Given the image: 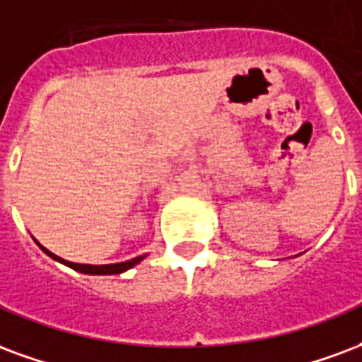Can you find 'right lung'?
<instances>
[{"instance_id":"1","label":"right lung","mask_w":362,"mask_h":362,"mask_svg":"<svg viewBox=\"0 0 362 362\" xmlns=\"http://www.w3.org/2000/svg\"><path fill=\"white\" fill-rule=\"evenodd\" d=\"M40 249L44 251L45 255L52 257L53 261H59V263L66 264V267H71L72 270H78V272H82V274H120V272H124V270L132 269L134 264H138L141 259L146 257V255L134 257V259H130V261H124V263H115V264H78V263H71V261L61 259V257H57L55 253H52L49 249H45L44 245H40Z\"/></svg>"}]
</instances>
